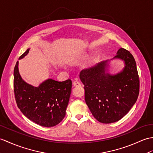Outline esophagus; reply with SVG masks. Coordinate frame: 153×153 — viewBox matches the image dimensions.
<instances>
[{
  "label": "esophagus",
  "mask_w": 153,
  "mask_h": 153,
  "mask_svg": "<svg viewBox=\"0 0 153 153\" xmlns=\"http://www.w3.org/2000/svg\"><path fill=\"white\" fill-rule=\"evenodd\" d=\"M73 85L74 87H80L81 84L79 82H78L77 81H75L73 82Z\"/></svg>",
  "instance_id": "1"
}]
</instances>
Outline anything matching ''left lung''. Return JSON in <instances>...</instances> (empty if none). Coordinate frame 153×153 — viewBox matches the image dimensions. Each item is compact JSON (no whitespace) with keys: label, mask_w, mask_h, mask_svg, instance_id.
I'll return each instance as SVG.
<instances>
[{"label":"left lung","mask_w":153,"mask_h":153,"mask_svg":"<svg viewBox=\"0 0 153 153\" xmlns=\"http://www.w3.org/2000/svg\"><path fill=\"white\" fill-rule=\"evenodd\" d=\"M114 58L123 60L121 72L105 74L106 61L82 70L79 77L84 85L85 100L94 118L104 124L115 123L129 112L140 93V78L133 55L120 48Z\"/></svg>","instance_id":"obj_1"}]
</instances>
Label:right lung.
Listing matches in <instances>:
<instances>
[{
    "label": "right lung",
    "instance_id": "add662e5",
    "mask_svg": "<svg viewBox=\"0 0 153 153\" xmlns=\"http://www.w3.org/2000/svg\"><path fill=\"white\" fill-rule=\"evenodd\" d=\"M29 49L20 56L24 57ZM72 91V81H56L49 79L34 87L21 79L18 61L13 71V91L17 107L28 119L45 126H56L66 115Z\"/></svg>",
    "mask_w": 153,
    "mask_h": 153
}]
</instances>
